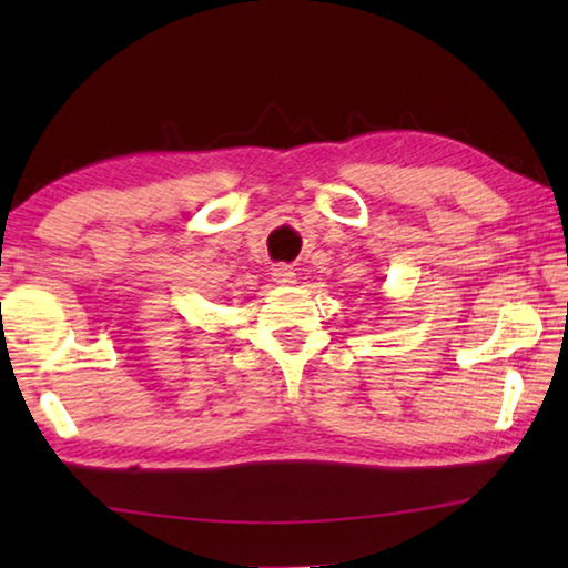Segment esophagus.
<instances>
[{
    "instance_id": "obj_1",
    "label": "esophagus",
    "mask_w": 568,
    "mask_h": 568,
    "mask_svg": "<svg viewBox=\"0 0 568 568\" xmlns=\"http://www.w3.org/2000/svg\"><path fill=\"white\" fill-rule=\"evenodd\" d=\"M271 275H273V281L277 285H293L295 283V271L291 265H275Z\"/></svg>"
}]
</instances>
